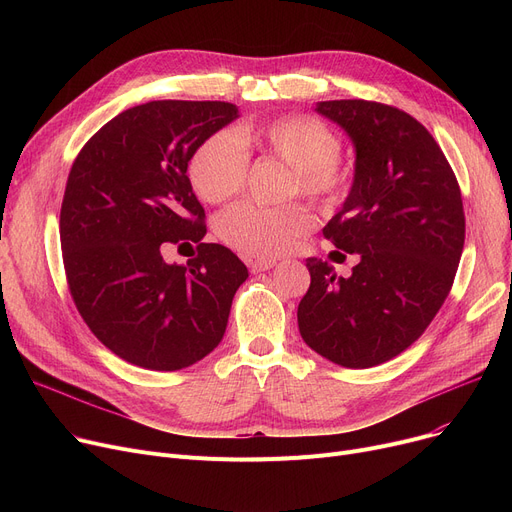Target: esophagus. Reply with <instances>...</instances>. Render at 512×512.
<instances>
[{
  "mask_svg": "<svg viewBox=\"0 0 512 512\" xmlns=\"http://www.w3.org/2000/svg\"><path fill=\"white\" fill-rule=\"evenodd\" d=\"M274 265H276V259H255V261H251V263H249V267H251V272H253V274H261V272L272 270Z\"/></svg>",
  "mask_w": 512,
  "mask_h": 512,
  "instance_id": "34e87169",
  "label": "esophagus"
}]
</instances>
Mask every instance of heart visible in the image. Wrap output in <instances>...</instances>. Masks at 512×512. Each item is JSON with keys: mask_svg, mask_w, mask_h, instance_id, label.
<instances>
[{"mask_svg": "<svg viewBox=\"0 0 512 512\" xmlns=\"http://www.w3.org/2000/svg\"><path fill=\"white\" fill-rule=\"evenodd\" d=\"M280 159L292 170L288 195L332 203L342 197L346 172L338 166L342 143L338 134L311 116H284L211 134L191 159V180L207 203H224L238 195L249 172V151ZM313 228V215L303 205L261 207L238 203L218 220L220 238L236 251L255 257H276L290 251Z\"/></svg>", "mask_w": 512, "mask_h": 512, "instance_id": "heart-1", "label": "heart"}]
</instances>
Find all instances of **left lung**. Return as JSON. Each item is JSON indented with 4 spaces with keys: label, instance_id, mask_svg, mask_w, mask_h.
Returning <instances> with one entry per match:
<instances>
[{
    "label": "left lung",
    "instance_id": "8db88e82",
    "mask_svg": "<svg viewBox=\"0 0 512 512\" xmlns=\"http://www.w3.org/2000/svg\"><path fill=\"white\" fill-rule=\"evenodd\" d=\"M355 147V174L324 236L357 253L348 278L307 259L311 286L299 332L321 357L351 369L386 363L432 324L465 245L461 188L448 161L413 116L392 105L317 101Z\"/></svg>",
    "mask_w": 512,
    "mask_h": 512
}]
</instances>
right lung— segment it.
Instances as JSON below:
<instances>
[{
    "mask_svg": "<svg viewBox=\"0 0 512 512\" xmlns=\"http://www.w3.org/2000/svg\"><path fill=\"white\" fill-rule=\"evenodd\" d=\"M236 118L226 101H149L107 122L74 159L60 213L70 294L91 332L132 365L184 369L224 338L249 270L203 242L205 209L186 168ZM178 241L200 242L186 266L163 259Z\"/></svg>",
    "mask_w": 512,
    "mask_h": 512,
    "instance_id": "right-lung-1",
    "label": "right lung"
}]
</instances>
